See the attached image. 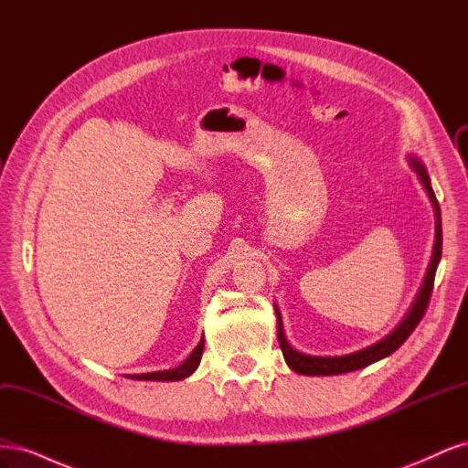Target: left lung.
I'll use <instances>...</instances> for the list:
<instances>
[{
    "label": "left lung",
    "instance_id": "obj_1",
    "mask_svg": "<svg viewBox=\"0 0 468 468\" xmlns=\"http://www.w3.org/2000/svg\"><path fill=\"white\" fill-rule=\"evenodd\" d=\"M408 162L412 165V169L416 172L421 187L426 189L430 201L433 205V212H435V244H433V253H431V261L428 265V271L426 277H423L421 287L418 291L416 301L410 306L408 314L402 318V322L396 325V328L385 335L382 339H378L377 344L359 349V351H353L347 353V356H334V357H322V356H308V353H303L299 349H294L285 337V330H282V320H281V310L275 306V316H277V339H279V346L282 351V357H285L287 365L294 373L299 375H306V377H332V375H344V373H351V371H357L363 369V367L377 363L380 359L388 357L390 353H394L399 349L408 335L416 330V325L420 324V320L426 314V308L430 303V296H431V289H433V279H435V271H437V265L439 260H441V244H443V236H441V210H439L437 199H435V193L431 189V181L428 176V169L423 165L416 155H408Z\"/></svg>",
    "mask_w": 468,
    "mask_h": 468
}]
</instances>
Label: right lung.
I'll return each instance as SVG.
<instances>
[{"label": "right lung", "instance_id": "1", "mask_svg": "<svg viewBox=\"0 0 468 468\" xmlns=\"http://www.w3.org/2000/svg\"><path fill=\"white\" fill-rule=\"evenodd\" d=\"M203 349H205V339H201L199 346H197L191 356L183 361L179 367H176V369H167V371H154V373H140V375H126L129 378H134V380H183L187 378L189 375L195 373L197 367H199L201 363V357H203Z\"/></svg>", "mask_w": 468, "mask_h": 468}]
</instances>
